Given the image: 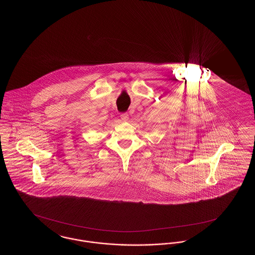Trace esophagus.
Here are the masks:
<instances>
[{"label": "esophagus", "mask_w": 255, "mask_h": 255, "mask_svg": "<svg viewBox=\"0 0 255 255\" xmlns=\"http://www.w3.org/2000/svg\"><path fill=\"white\" fill-rule=\"evenodd\" d=\"M121 118H122V122H128V120H129V116H128V114H122V116H121Z\"/></svg>", "instance_id": "obj_1"}]
</instances>
